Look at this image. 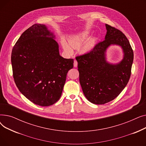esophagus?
Masks as SVG:
<instances>
[{
  "label": "esophagus",
  "instance_id": "esophagus-1",
  "mask_svg": "<svg viewBox=\"0 0 146 146\" xmlns=\"http://www.w3.org/2000/svg\"><path fill=\"white\" fill-rule=\"evenodd\" d=\"M78 66V61L76 60L74 61V67H77Z\"/></svg>",
  "mask_w": 146,
  "mask_h": 146
}]
</instances>
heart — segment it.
<instances>
[{"mask_svg": "<svg viewBox=\"0 0 146 146\" xmlns=\"http://www.w3.org/2000/svg\"><path fill=\"white\" fill-rule=\"evenodd\" d=\"M90 36V32L88 31H83L78 35H74L70 38L68 39V45L66 42H63L62 45L63 49L67 52L71 53L72 52V50L71 47L70 46L73 48H77L80 46L88 39ZM96 40L95 38L92 37L90 38L87 41L85 44L82 48V51L84 53H87L92 50L94 48V46L95 44ZM69 45L70 46H69Z\"/></svg>", "mask_w": 146, "mask_h": 146, "instance_id": "1", "label": "heart"}]
</instances>
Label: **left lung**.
<instances>
[{
  "label": "left lung",
  "mask_w": 146,
  "mask_h": 146,
  "mask_svg": "<svg viewBox=\"0 0 146 146\" xmlns=\"http://www.w3.org/2000/svg\"><path fill=\"white\" fill-rule=\"evenodd\" d=\"M105 40L90 52L76 57L83 92L91 103L102 105L117 98L129 81L134 53L126 36L119 30L105 24ZM118 45L123 50V59L117 64L107 61V50Z\"/></svg>",
  "instance_id": "1"
}]
</instances>
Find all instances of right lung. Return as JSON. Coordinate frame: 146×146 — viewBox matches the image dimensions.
I'll list each match as a JSON object with an SVG mask.
<instances>
[{
    "label": "right lung",
    "mask_w": 146,
    "mask_h": 146,
    "mask_svg": "<svg viewBox=\"0 0 146 146\" xmlns=\"http://www.w3.org/2000/svg\"><path fill=\"white\" fill-rule=\"evenodd\" d=\"M55 35L34 24L21 35L11 54L13 76L21 93L34 104L48 106L60 98L73 59L60 55Z\"/></svg>",
    "instance_id": "right-lung-1"
}]
</instances>
